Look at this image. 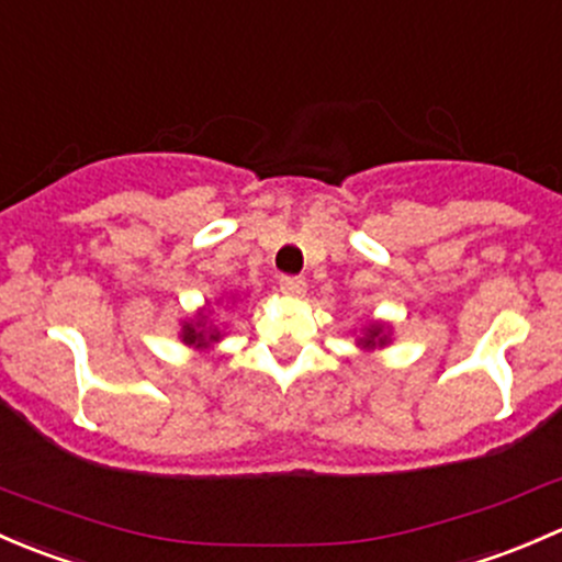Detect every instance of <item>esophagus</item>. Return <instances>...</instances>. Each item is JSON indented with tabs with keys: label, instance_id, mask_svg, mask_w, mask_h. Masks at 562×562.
Segmentation results:
<instances>
[{
	"label": "esophagus",
	"instance_id": "esophagus-1",
	"mask_svg": "<svg viewBox=\"0 0 562 562\" xmlns=\"http://www.w3.org/2000/svg\"><path fill=\"white\" fill-rule=\"evenodd\" d=\"M280 291L291 299H302L307 293V280H302V277H280Z\"/></svg>",
	"mask_w": 562,
	"mask_h": 562
}]
</instances>
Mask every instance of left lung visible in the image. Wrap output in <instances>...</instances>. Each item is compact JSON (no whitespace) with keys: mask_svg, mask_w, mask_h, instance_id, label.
<instances>
[{"mask_svg":"<svg viewBox=\"0 0 562 562\" xmlns=\"http://www.w3.org/2000/svg\"><path fill=\"white\" fill-rule=\"evenodd\" d=\"M378 334H381V326H375V328H370V337H367V345H372L378 339ZM383 342V339H381Z\"/></svg>","mask_w":562,"mask_h":562,"instance_id":"1","label":"left lung"}]
</instances>
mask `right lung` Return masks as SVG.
<instances>
[{
    "instance_id": "right-lung-1",
    "label": "right lung",
    "mask_w": 562,
    "mask_h": 562,
    "mask_svg": "<svg viewBox=\"0 0 562 562\" xmlns=\"http://www.w3.org/2000/svg\"><path fill=\"white\" fill-rule=\"evenodd\" d=\"M198 326H201V323H198ZM198 326H192V323H187V326H184V342L187 345H206V342H203V331H198ZM220 337V331H212V334H209V339H212V342H214V339H217Z\"/></svg>"
}]
</instances>
